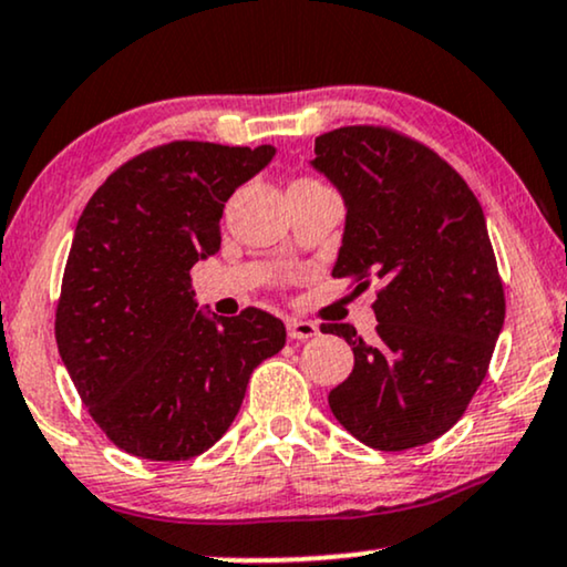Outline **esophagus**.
<instances>
[{
	"mask_svg": "<svg viewBox=\"0 0 567 567\" xmlns=\"http://www.w3.org/2000/svg\"><path fill=\"white\" fill-rule=\"evenodd\" d=\"M288 334H290V340L306 342V340H311V337H317V334H319V327L313 324V321L290 319V321H288Z\"/></svg>",
	"mask_w": 567,
	"mask_h": 567,
	"instance_id": "obj_1",
	"label": "esophagus"
}]
</instances>
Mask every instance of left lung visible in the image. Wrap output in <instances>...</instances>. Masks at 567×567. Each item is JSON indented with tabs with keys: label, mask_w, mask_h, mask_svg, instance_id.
<instances>
[{
	"label": "left lung",
	"mask_w": 567,
	"mask_h": 567,
	"mask_svg": "<svg viewBox=\"0 0 567 567\" xmlns=\"http://www.w3.org/2000/svg\"><path fill=\"white\" fill-rule=\"evenodd\" d=\"M319 169L346 200L332 277L379 285L377 337H346L355 363L329 392L334 419L384 453L419 447L457 424L503 332L505 290L474 190L424 143L377 125L317 138Z\"/></svg>",
	"instance_id": "obj_1"
}]
</instances>
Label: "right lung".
<instances>
[{
    "label": "right lung",
    "instance_id": "right-lung-1",
    "mask_svg": "<svg viewBox=\"0 0 567 567\" xmlns=\"http://www.w3.org/2000/svg\"><path fill=\"white\" fill-rule=\"evenodd\" d=\"M275 146L172 141L114 169L75 225L56 303L62 363L99 429L146 461H190L230 429L248 379L285 348L261 308L206 317L193 264L219 250L235 188Z\"/></svg>",
    "mask_w": 567,
    "mask_h": 567
}]
</instances>
